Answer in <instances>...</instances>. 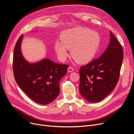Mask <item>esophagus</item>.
Masks as SVG:
<instances>
[{
  "label": "esophagus",
  "instance_id": "1",
  "mask_svg": "<svg viewBox=\"0 0 134 134\" xmlns=\"http://www.w3.org/2000/svg\"><path fill=\"white\" fill-rule=\"evenodd\" d=\"M67 70H68V72H72L73 71V70H74V69H73V67L69 66V67L68 68Z\"/></svg>",
  "mask_w": 134,
  "mask_h": 134
}]
</instances>
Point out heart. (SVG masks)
Returning <instances> with one entry per match:
<instances>
[{"label": "heart", "mask_w": 134, "mask_h": 134, "mask_svg": "<svg viewBox=\"0 0 134 134\" xmlns=\"http://www.w3.org/2000/svg\"><path fill=\"white\" fill-rule=\"evenodd\" d=\"M61 42L56 41L54 49L58 59L66 61L68 50L74 60L80 64L90 62L96 56L101 44V38L97 32L86 27H76L63 32Z\"/></svg>", "instance_id": "1"}]
</instances>
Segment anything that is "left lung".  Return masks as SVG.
Listing matches in <instances>:
<instances>
[{
  "label": "left lung",
  "instance_id": "1",
  "mask_svg": "<svg viewBox=\"0 0 134 134\" xmlns=\"http://www.w3.org/2000/svg\"><path fill=\"white\" fill-rule=\"evenodd\" d=\"M123 50L110 31V42L98 59L80 68L79 91L90 102L104 99L117 85L123 60Z\"/></svg>",
  "mask_w": 134,
  "mask_h": 134
}]
</instances>
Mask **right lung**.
Segmentation results:
<instances>
[{"label":"right lung","instance_id":"1","mask_svg":"<svg viewBox=\"0 0 134 134\" xmlns=\"http://www.w3.org/2000/svg\"><path fill=\"white\" fill-rule=\"evenodd\" d=\"M24 35L16 43L13 55L14 75L21 89L38 103L47 104L54 101L60 93L59 83L69 67L44 59L31 63L23 56L21 45Z\"/></svg>","mask_w":134,"mask_h":134}]
</instances>
